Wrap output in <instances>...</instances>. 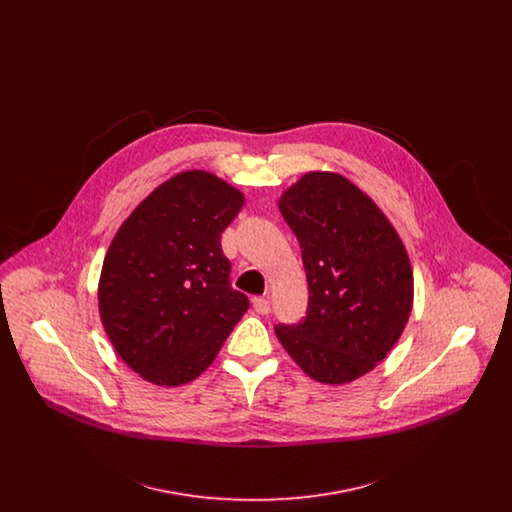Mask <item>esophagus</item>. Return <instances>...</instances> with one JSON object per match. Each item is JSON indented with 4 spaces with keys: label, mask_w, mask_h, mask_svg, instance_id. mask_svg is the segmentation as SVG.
<instances>
[{
    "label": "esophagus",
    "mask_w": 512,
    "mask_h": 512,
    "mask_svg": "<svg viewBox=\"0 0 512 512\" xmlns=\"http://www.w3.org/2000/svg\"><path fill=\"white\" fill-rule=\"evenodd\" d=\"M253 309H255L259 315H268V313H270V301H268V297H255V299H253Z\"/></svg>",
    "instance_id": "34e87169"
}]
</instances>
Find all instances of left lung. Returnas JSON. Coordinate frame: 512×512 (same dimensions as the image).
I'll use <instances>...</instances> for the list:
<instances>
[{"instance_id":"8db88e82","label":"left lung","mask_w":512,"mask_h":512,"mask_svg":"<svg viewBox=\"0 0 512 512\" xmlns=\"http://www.w3.org/2000/svg\"><path fill=\"white\" fill-rule=\"evenodd\" d=\"M309 282L307 317L274 332L322 384H347L386 359L413 309V270L390 220L336 172H307L280 201Z\"/></svg>"}]
</instances>
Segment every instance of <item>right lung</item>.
Wrapping results in <instances>:
<instances>
[{
	"instance_id": "right-lung-1",
	"label": "right lung",
	"mask_w": 512,
	"mask_h": 512,
	"mask_svg": "<svg viewBox=\"0 0 512 512\" xmlns=\"http://www.w3.org/2000/svg\"><path fill=\"white\" fill-rule=\"evenodd\" d=\"M242 207L244 194L215 174L180 172L147 195L109 245L99 315L122 361L147 382H192L249 309L220 247Z\"/></svg>"
}]
</instances>
